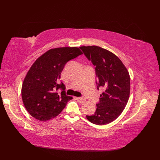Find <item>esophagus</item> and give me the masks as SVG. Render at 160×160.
Listing matches in <instances>:
<instances>
[{
    "label": "esophagus",
    "mask_w": 160,
    "mask_h": 160,
    "mask_svg": "<svg viewBox=\"0 0 160 160\" xmlns=\"http://www.w3.org/2000/svg\"><path fill=\"white\" fill-rule=\"evenodd\" d=\"M76 99L77 100V101L79 102L80 103H82L85 101V98H83V97H77Z\"/></svg>",
    "instance_id": "34e87169"
}]
</instances>
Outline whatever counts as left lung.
Listing matches in <instances>:
<instances>
[{
    "label": "left lung",
    "mask_w": 160,
    "mask_h": 160,
    "mask_svg": "<svg viewBox=\"0 0 160 160\" xmlns=\"http://www.w3.org/2000/svg\"><path fill=\"white\" fill-rule=\"evenodd\" d=\"M95 66L97 89L104 88L94 115H86L97 125L110 123L118 117L127 105L130 91L129 72L120 59L109 50L98 46L80 47Z\"/></svg>",
    "instance_id": "1"
}]
</instances>
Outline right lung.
<instances>
[{"mask_svg": "<svg viewBox=\"0 0 160 160\" xmlns=\"http://www.w3.org/2000/svg\"><path fill=\"white\" fill-rule=\"evenodd\" d=\"M82 54L78 47L52 48L39 57L25 77L21 89L22 102L35 119L46 121L61 113L72 98L65 94L60 79L67 62ZM62 89L61 94L57 93Z\"/></svg>", "mask_w": 160, "mask_h": 160, "instance_id": "obj_1", "label": "right lung"}]
</instances>
